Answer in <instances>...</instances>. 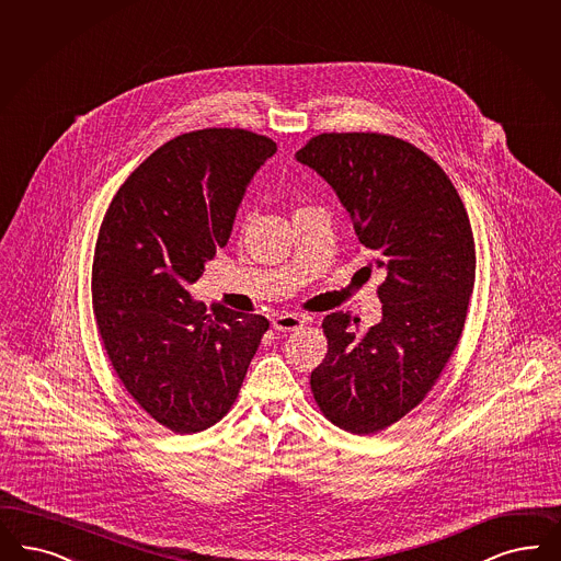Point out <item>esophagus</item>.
I'll return each mask as SVG.
<instances>
[{"label":"esophagus","instance_id":"esophagus-1","mask_svg":"<svg viewBox=\"0 0 561 561\" xmlns=\"http://www.w3.org/2000/svg\"><path fill=\"white\" fill-rule=\"evenodd\" d=\"M304 324H306V318L299 313H280L272 320V327L280 332L299 331L304 329Z\"/></svg>","mask_w":561,"mask_h":561}]
</instances>
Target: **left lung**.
<instances>
[{
  "label": "left lung",
  "mask_w": 561,
  "mask_h": 561,
  "mask_svg": "<svg viewBox=\"0 0 561 561\" xmlns=\"http://www.w3.org/2000/svg\"><path fill=\"white\" fill-rule=\"evenodd\" d=\"M295 158L336 191L387 274L376 327L359 331L343 311L324 318L329 352L310 378L334 426L376 435L422 403L456 352L477 276L470 218L445 170L393 135L322 133Z\"/></svg>",
  "instance_id": "8db88e82"
}]
</instances>
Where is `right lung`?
Returning <instances> with one entry per match:
<instances>
[{"mask_svg": "<svg viewBox=\"0 0 561 561\" xmlns=\"http://www.w3.org/2000/svg\"><path fill=\"white\" fill-rule=\"evenodd\" d=\"M276 144L248 128L170 139L114 195L91 297L107 359L135 403L176 435L229 414L271 322L193 301L187 285L227 245L245 187Z\"/></svg>", "mask_w": 561, "mask_h": 561, "instance_id": "obj_1", "label": "right lung"}]
</instances>
